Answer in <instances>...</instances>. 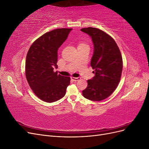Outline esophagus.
<instances>
[{
	"label": "esophagus",
	"instance_id": "esophagus-1",
	"mask_svg": "<svg viewBox=\"0 0 149 149\" xmlns=\"http://www.w3.org/2000/svg\"><path fill=\"white\" fill-rule=\"evenodd\" d=\"M71 79L73 80V81H79V80L81 79V78H79V77H78V78L72 77V78H71Z\"/></svg>",
	"mask_w": 149,
	"mask_h": 149
}]
</instances>
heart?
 <instances>
[{
  "label": "heart",
  "mask_w": 149,
  "mask_h": 149,
  "mask_svg": "<svg viewBox=\"0 0 149 149\" xmlns=\"http://www.w3.org/2000/svg\"><path fill=\"white\" fill-rule=\"evenodd\" d=\"M84 45V44H81V45Z\"/></svg>",
  "instance_id": "b5f03b06"
}]
</instances>
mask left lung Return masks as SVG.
<instances>
[{"mask_svg":"<svg viewBox=\"0 0 149 149\" xmlns=\"http://www.w3.org/2000/svg\"><path fill=\"white\" fill-rule=\"evenodd\" d=\"M92 39L94 45L91 66L94 76L88 80L82 91L89 100L100 101L109 97L118 87L123 71V58L114 40L104 31L93 27L81 29Z\"/></svg>","mask_w":149,"mask_h":149,"instance_id":"obj_1","label":"left lung"}]
</instances>
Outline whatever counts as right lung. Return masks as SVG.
<instances>
[{"label":"right lung","instance_id":"add662e5","mask_svg":"<svg viewBox=\"0 0 149 149\" xmlns=\"http://www.w3.org/2000/svg\"><path fill=\"white\" fill-rule=\"evenodd\" d=\"M72 29H58L45 33L31 45L25 61V75L33 93L40 100L53 102L60 100L70 83V78L54 72L57 68L58 49Z\"/></svg>","mask_w":149,"mask_h":149}]
</instances>
